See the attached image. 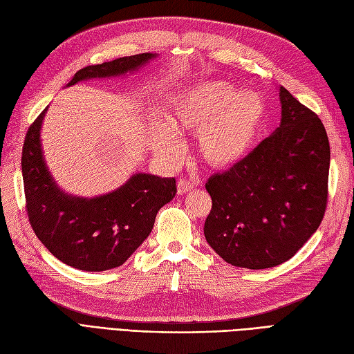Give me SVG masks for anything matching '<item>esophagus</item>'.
Segmentation results:
<instances>
[{
	"label": "esophagus",
	"instance_id": "esophagus-1",
	"mask_svg": "<svg viewBox=\"0 0 354 354\" xmlns=\"http://www.w3.org/2000/svg\"><path fill=\"white\" fill-rule=\"evenodd\" d=\"M176 187H178V194L179 196H183V194L192 192V189H193V184L189 183V180H185V179H179Z\"/></svg>",
	"mask_w": 354,
	"mask_h": 354
}]
</instances>
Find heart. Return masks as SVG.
<instances>
[{"label":"heart","mask_w":354,"mask_h":354,"mask_svg":"<svg viewBox=\"0 0 354 354\" xmlns=\"http://www.w3.org/2000/svg\"><path fill=\"white\" fill-rule=\"evenodd\" d=\"M266 116V104L252 91L238 93L223 80H206L180 93L170 103L169 129L157 140V151L169 165L183 158L178 134L197 136V152L206 166L225 170L251 152Z\"/></svg>","instance_id":"1"}]
</instances>
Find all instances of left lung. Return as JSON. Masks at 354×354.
I'll return each instance as SVG.
<instances>
[{
	"label": "left lung",
	"mask_w": 354,
	"mask_h": 354,
	"mask_svg": "<svg viewBox=\"0 0 354 354\" xmlns=\"http://www.w3.org/2000/svg\"><path fill=\"white\" fill-rule=\"evenodd\" d=\"M278 93L279 127L206 183L212 209L205 238L236 268L284 263L319 229L326 211L330 148L324 125L284 86Z\"/></svg>",
	"instance_id": "1"
}]
</instances>
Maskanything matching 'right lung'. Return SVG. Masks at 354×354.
<instances>
[{"instance_id":"right-lung-1","label":"right lung","mask_w":354,"mask_h":354,"mask_svg":"<svg viewBox=\"0 0 354 354\" xmlns=\"http://www.w3.org/2000/svg\"><path fill=\"white\" fill-rule=\"evenodd\" d=\"M153 58L156 53H139L89 66L79 70L67 86L134 73ZM46 111L48 107L30 127L22 151L31 227L43 245L71 268L102 272L121 266L149 236L157 212L175 197V178L139 171L106 194L82 197L64 192L43 156L40 134Z\"/></svg>"}]
</instances>
